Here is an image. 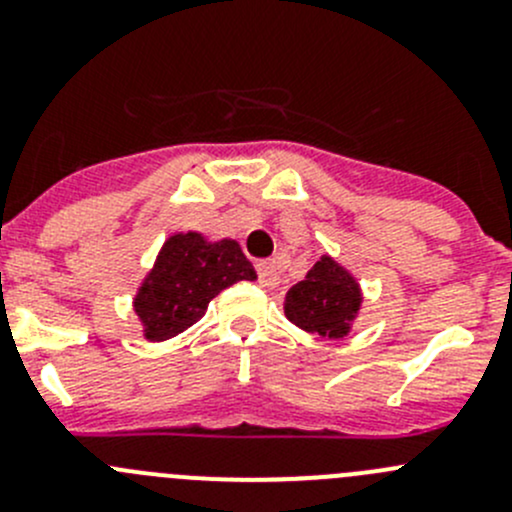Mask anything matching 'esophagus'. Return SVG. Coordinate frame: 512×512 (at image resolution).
Listing matches in <instances>:
<instances>
[{"label":"esophagus","mask_w":512,"mask_h":512,"mask_svg":"<svg viewBox=\"0 0 512 512\" xmlns=\"http://www.w3.org/2000/svg\"><path fill=\"white\" fill-rule=\"evenodd\" d=\"M257 277H260L262 287H275L280 282V267L275 260L257 262Z\"/></svg>","instance_id":"1"}]
</instances>
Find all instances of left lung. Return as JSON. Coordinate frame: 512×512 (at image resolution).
<instances>
[{"mask_svg": "<svg viewBox=\"0 0 512 512\" xmlns=\"http://www.w3.org/2000/svg\"><path fill=\"white\" fill-rule=\"evenodd\" d=\"M359 304L361 292L354 277L332 257H322L302 282L289 287L285 314L289 322H294L304 332L339 339L349 332Z\"/></svg>", "mask_w": 512, "mask_h": 512, "instance_id": "left-lung-1", "label": "left lung"}]
</instances>
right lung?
<instances>
[{"mask_svg": "<svg viewBox=\"0 0 512 512\" xmlns=\"http://www.w3.org/2000/svg\"><path fill=\"white\" fill-rule=\"evenodd\" d=\"M240 280H257L235 240L208 242L198 232L173 235L136 294V314L151 342L175 337L205 317L210 299Z\"/></svg>", "mask_w": 512, "mask_h": 512, "instance_id": "right-lung-1", "label": "right lung"}]
</instances>
